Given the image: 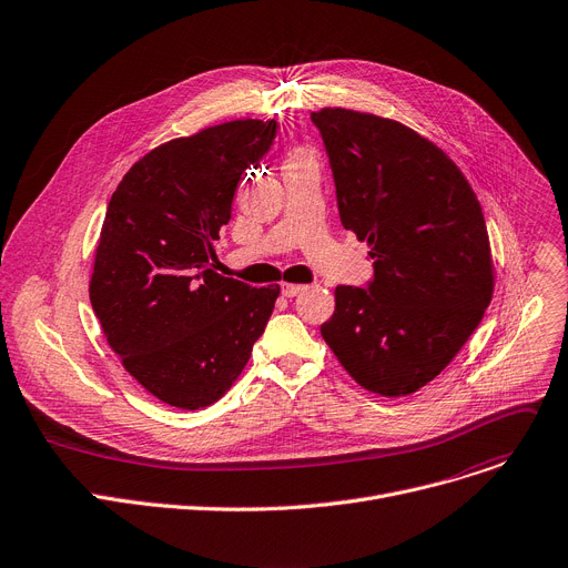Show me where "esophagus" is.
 <instances>
[{
  "label": "esophagus",
  "instance_id": "1",
  "mask_svg": "<svg viewBox=\"0 0 568 568\" xmlns=\"http://www.w3.org/2000/svg\"><path fill=\"white\" fill-rule=\"evenodd\" d=\"M304 290H306V285H294V283H283V285H281V292H283V296H287V298L301 294Z\"/></svg>",
  "mask_w": 568,
  "mask_h": 568
}]
</instances>
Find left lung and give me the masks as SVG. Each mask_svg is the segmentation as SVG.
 Wrapping results in <instances>:
<instances>
[{"label":"left lung","mask_w":568,"mask_h":568,"mask_svg":"<svg viewBox=\"0 0 568 568\" xmlns=\"http://www.w3.org/2000/svg\"><path fill=\"white\" fill-rule=\"evenodd\" d=\"M311 121L339 221L367 242L374 264L365 287H335L322 337L365 390L410 395L459 354L494 296L481 205L459 166L397 121L343 106Z\"/></svg>","instance_id":"left-lung-1"}]
</instances>
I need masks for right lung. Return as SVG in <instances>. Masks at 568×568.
Masks as SVG:
<instances>
[{
  "instance_id": "add662e5",
  "label": "right lung",
  "mask_w": 568,
  "mask_h": 568,
  "mask_svg": "<svg viewBox=\"0 0 568 568\" xmlns=\"http://www.w3.org/2000/svg\"><path fill=\"white\" fill-rule=\"evenodd\" d=\"M276 121H231L166 141L113 192L89 296L123 367L169 406L196 410L237 382L281 287L216 274L212 242Z\"/></svg>"
}]
</instances>
